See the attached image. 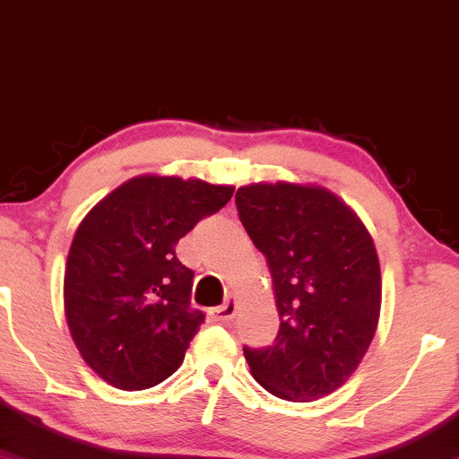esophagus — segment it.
Masks as SVG:
<instances>
[{
	"instance_id": "obj_1",
	"label": "esophagus",
	"mask_w": 459,
	"mask_h": 459,
	"mask_svg": "<svg viewBox=\"0 0 459 459\" xmlns=\"http://www.w3.org/2000/svg\"><path fill=\"white\" fill-rule=\"evenodd\" d=\"M236 311H238V305H236L234 300H228V303L214 307V309H212V317H214V320H217V322H223V325H225V322L234 320Z\"/></svg>"
}]
</instances>
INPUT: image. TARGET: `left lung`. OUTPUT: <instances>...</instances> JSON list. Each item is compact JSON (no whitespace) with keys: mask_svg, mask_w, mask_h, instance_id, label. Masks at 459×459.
Segmentation results:
<instances>
[{"mask_svg":"<svg viewBox=\"0 0 459 459\" xmlns=\"http://www.w3.org/2000/svg\"><path fill=\"white\" fill-rule=\"evenodd\" d=\"M242 228L273 274L279 333L247 348L253 378L288 402L328 395L359 368L380 316V264L357 214L322 186L236 191Z\"/></svg>","mask_w":459,"mask_h":459,"instance_id":"1","label":"left lung"}]
</instances>
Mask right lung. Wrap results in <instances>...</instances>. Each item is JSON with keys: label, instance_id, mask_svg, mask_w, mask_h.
I'll return each instance as SVG.
<instances>
[{"label": "right lung", "instance_id": "right-lung-1", "mask_svg": "<svg viewBox=\"0 0 459 459\" xmlns=\"http://www.w3.org/2000/svg\"><path fill=\"white\" fill-rule=\"evenodd\" d=\"M234 186L139 176L90 210L70 245L64 309L81 357L102 380L142 391L169 378L206 316L176 245L219 212Z\"/></svg>", "mask_w": 459, "mask_h": 459}]
</instances>
